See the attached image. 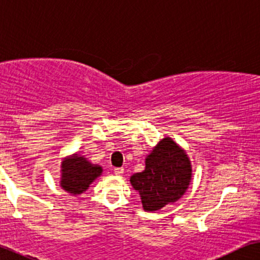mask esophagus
<instances>
[{
  "label": "esophagus",
  "mask_w": 260,
  "mask_h": 260,
  "mask_svg": "<svg viewBox=\"0 0 260 260\" xmlns=\"http://www.w3.org/2000/svg\"><path fill=\"white\" fill-rule=\"evenodd\" d=\"M123 172H124L123 168H116V169H114V174L117 175V176H121V175H123Z\"/></svg>",
  "instance_id": "1"
}]
</instances>
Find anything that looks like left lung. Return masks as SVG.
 <instances>
[{"instance_id": "1", "label": "left lung", "mask_w": 260, "mask_h": 260, "mask_svg": "<svg viewBox=\"0 0 260 260\" xmlns=\"http://www.w3.org/2000/svg\"><path fill=\"white\" fill-rule=\"evenodd\" d=\"M192 177L186 152L166 137L145 159V170L131 176V184L139 192L143 208L155 212L184 195Z\"/></svg>"}]
</instances>
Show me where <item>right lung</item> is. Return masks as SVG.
I'll list each match as a JSON object with an SVG mask.
<instances>
[{"label":"right lung","instance_id":"1","mask_svg":"<svg viewBox=\"0 0 260 260\" xmlns=\"http://www.w3.org/2000/svg\"><path fill=\"white\" fill-rule=\"evenodd\" d=\"M102 166L91 164L84 155L74 153L63 159L60 165V186L71 195H81L102 175Z\"/></svg>","mask_w":260,"mask_h":260}]
</instances>
